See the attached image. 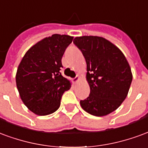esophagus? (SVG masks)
I'll return each instance as SVG.
<instances>
[{"mask_svg": "<svg viewBox=\"0 0 148 148\" xmlns=\"http://www.w3.org/2000/svg\"><path fill=\"white\" fill-rule=\"evenodd\" d=\"M79 79V75H75V78L73 79V81H74V83H76V82L78 81Z\"/></svg>", "mask_w": 148, "mask_h": 148, "instance_id": "obj_1", "label": "esophagus"}]
</instances>
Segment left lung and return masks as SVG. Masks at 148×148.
I'll use <instances>...</instances> for the list:
<instances>
[{"label":"left lung","mask_w":148,"mask_h":148,"mask_svg":"<svg viewBox=\"0 0 148 148\" xmlns=\"http://www.w3.org/2000/svg\"><path fill=\"white\" fill-rule=\"evenodd\" d=\"M73 43L86 60L87 80L90 86L89 96L80 100L82 108L97 117L114 112L127 97L132 80L125 55L102 37H76Z\"/></svg>","instance_id":"left-lung-1"}]
</instances>
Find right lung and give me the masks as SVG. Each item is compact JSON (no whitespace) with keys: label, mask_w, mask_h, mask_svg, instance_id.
I'll list each match as a JSON object with an SVG mask.
<instances>
[{"label":"right lung","mask_w":148,"mask_h":148,"mask_svg":"<svg viewBox=\"0 0 148 148\" xmlns=\"http://www.w3.org/2000/svg\"><path fill=\"white\" fill-rule=\"evenodd\" d=\"M73 37L53 34L41 40L25 53L17 69L16 81L23 102L34 114L45 116L58 110L71 83L63 77L61 59Z\"/></svg>","instance_id":"right-lung-1"}]
</instances>
